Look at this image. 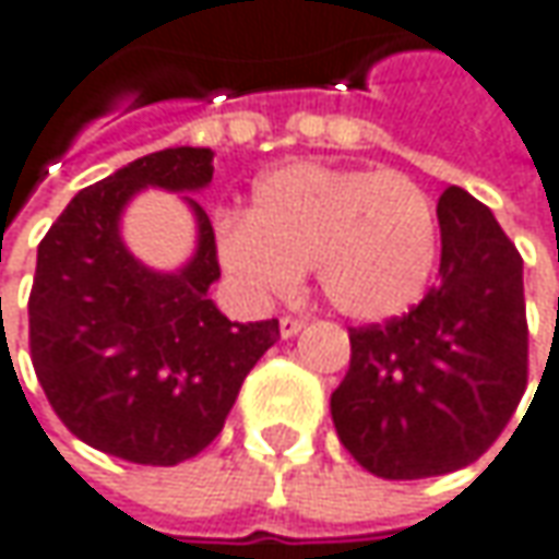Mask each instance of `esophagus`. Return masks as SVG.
Segmentation results:
<instances>
[{"label":"esophagus","mask_w":559,"mask_h":559,"mask_svg":"<svg viewBox=\"0 0 559 559\" xmlns=\"http://www.w3.org/2000/svg\"><path fill=\"white\" fill-rule=\"evenodd\" d=\"M278 331L284 341H287V337H297V334L304 331V322H300V319H290V316H284V319L278 322Z\"/></svg>","instance_id":"34e87169"}]
</instances>
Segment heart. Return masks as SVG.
Returning <instances> with one entry per match:
<instances>
[{
  "label": "heart",
  "instance_id": "obj_1",
  "mask_svg": "<svg viewBox=\"0 0 559 559\" xmlns=\"http://www.w3.org/2000/svg\"><path fill=\"white\" fill-rule=\"evenodd\" d=\"M438 212L401 171L290 162L255 181L250 212H222L215 253L234 290L269 304L316 284L341 316L381 322L419 304L438 262Z\"/></svg>",
  "mask_w": 559,
  "mask_h": 559
}]
</instances>
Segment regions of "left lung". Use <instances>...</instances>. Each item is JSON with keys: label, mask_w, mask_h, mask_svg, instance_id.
<instances>
[{"label": "left lung", "mask_w": 559, "mask_h": 559, "mask_svg": "<svg viewBox=\"0 0 559 559\" xmlns=\"http://www.w3.org/2000/svg\"><path fill=\"white\" fill-rule=\"evenodd\" d=\"M438 225V284L403 319L350 328V369L331 394L341 444L378 478L469 466L525 394L522 255L460 187L441 193Z\"/></svg>", "instance_id": "left-lung-1"}]
</instances>
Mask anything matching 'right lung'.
<instances>
[{"label": "right lung", "instance_id": "right-lung-1", "mask_svg": "<svg viewBox=\"0 0 559 559\" xmlns=\"http://www.w3.org/2000/svg\"><path fill=\"white\" fill-rule=\"evenodd\" d=\"M212 150L171 146L134 158L81 190L43 237L31 290V356L56 416L84 444L140 466H178L215 441L278 322H231L212 304L218 281L206 209L197 250L158 272L121 237V215L143 190L200 193Z\"/></svg>", "mask_w": 559, "mask_h": 559}]
</instances>
